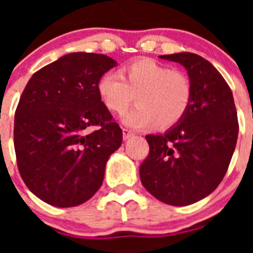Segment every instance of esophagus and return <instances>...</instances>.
Returning a JSON list of instances; mask_svg holds the SVG:
<instances>
[{"label": "esophagus", "mask_w": 253, "mask_h": 253, "mask_svg": "<svg viewBox=\"0 0 253 253\" xmlns=\"http://www.w3.org/2000/svg\"><path fill=\"white\" fill-rule=\"evenodd\" d=\"M133 135H134V133H133V131L129 130V129H126V128L123 129V137H124L125 140L129 139V138H131Z\"/></svg>", "instance_id": "obj_1"}]
</instances>
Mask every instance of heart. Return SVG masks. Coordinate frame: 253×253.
Listing matches in <instances>:
<instances>
[{
	"label": "heart",
	"instance_id": "heart-1",
	"mask_svg": "<svg viewBox=\"0 0 253 253\" xmlns=\"http://www.w3.org/2000/svg\"><path fill=\"white\" fill-rule=\"evenodd\" d=\"M102 104L115 114H124L131 102L138 106L124 116L134 129L157 124L169 128L177 124L189 110L193 84L186 73L171 69L151 58H140L125 64L120 75L106 72L97 82Z\"/></svg>",
	"mask_w": 253,
	"mask_h": 253
}]
</instances>
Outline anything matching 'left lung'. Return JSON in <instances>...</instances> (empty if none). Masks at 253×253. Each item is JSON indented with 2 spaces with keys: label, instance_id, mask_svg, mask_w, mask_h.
<instances>
[{
  "label": "left lung",
  "instance_id": "left-lung-1",
  "mask_svg": "<svg viewBox=\"0 0 253 253\" xmlns=\"http://www.w3.org/2000/svg\"><path fill=\"white\" fill-rule=\"evenodd\" d=\"M161 58L186 68L193 99L177 125L162 135H146L149 153L139 175L154 198L184 207L202 200L222 182L240 126L231 88L213 64L194 53Z\"/></svg>",
  "mask_w": 253,
  "mask_h": 253
}]
</instances>
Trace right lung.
<instances>
[{"instance_id":"1","label":"right lung","mask_w":253,"mask_h":253,"mask_svg":"<svg viewBox=\"0 0 253 253\" xmlns=\"http://www.w3.org/2000/svg\"><path fill=\"white\" fill-rule=\"evenodd\" d=\"M116 62L71 53L31 76L15 111L17 167L31 193L59 208L92 198L123 130L102 104L97 82Z\"/></svg>"}]
</instances>
